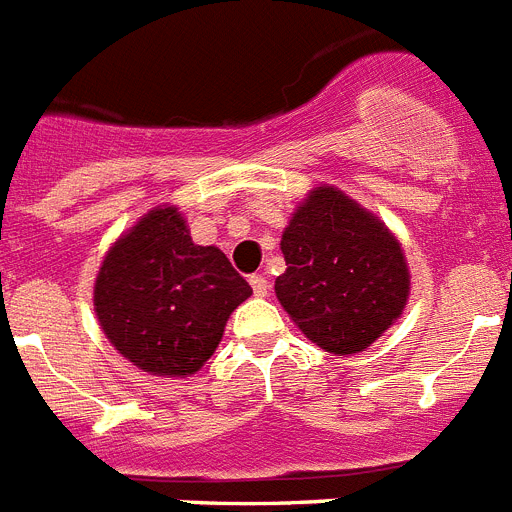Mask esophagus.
Listing matches in <instances>:
<instances>
[{"label": "esophagus", "instance_id": "1", "mask_svg": "<svg viewBox=\"0 0 512 512\" xmlns=\"http://www.w3.org/2000/svg\"><path fill=\"white\" fill-rule=\"evenodd\" d=\"M248 282H251V287H253V295L266 297V292H269V279H266L264 274H253Z\"/></svg>", "mask_w": 512, "mask_h": 512}]
</instances>
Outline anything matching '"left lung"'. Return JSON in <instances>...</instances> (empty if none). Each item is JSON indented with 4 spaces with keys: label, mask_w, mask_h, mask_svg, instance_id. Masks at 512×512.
I'll return each instance as SVG.
<instances>
[{
    "label": "left lung",
    "mask_w": 512,
    "mask_h": 512,
    "mask_svg": "<svg viewBox=\"0 0 512 512\" xmlns=\"http://www.w3.org/2000/svg\"><path fill=\"white\" fill-rule=\"evenodd\" d=\"M277 297L328 354H359L402 315L410 277L395 235L333 187H318L282 235Z\"/></svg>",
    "instance_id": "obj_1"
}]
</instances>
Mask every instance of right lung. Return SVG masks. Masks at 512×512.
Segmentation results:
<instances>
[{"label":"right lung","instance_id":"right-lung-1","mask_svg":"<svg viewBox=\"0 0 512 512\" xmlns=\"http://www.w3.org/2000/svg\"><path fill=\"white\" fill-rule=\"evenodd\" d=\"M251 284L215 246H194L176 207H156L110 248L94 284L104 336L158 377H187L215 354Z\"/></svg>","mask_w":512,"mask_h":512}]
</instances>
